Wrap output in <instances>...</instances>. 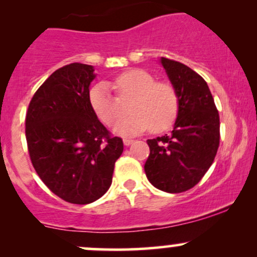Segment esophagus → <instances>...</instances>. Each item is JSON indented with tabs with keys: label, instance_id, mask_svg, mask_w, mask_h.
I'll return each mask as SVG.
<instances>
[{
	"label": "esophagus",
	"instance_id": "1",
	"mask_svg": "<svg viewBox=\"0 0 257 257\" xmlns=\"http://www.w3.org/2000/svg\"><path fill=\"white\" fill-rule=\"evenodd\" d=\"M133 143H134V140H132V139H123V144H124L125 146L132 145Z\"/></svg>",
	"mask_w": 257,
	"mask_h": 257
}]
</instances>
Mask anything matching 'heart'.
<instances>
[{"mask_svg":"<svg viewBox=\"0 0 257 257\" xmlns=\"http://www.w3.org/2000/svg\"><path fill=\"white\" fill-rule=\"evenodd\" d=\"M117 96L112 95L105 82H100L89 91V104L96 117L112 125L124 117L125 106L133 113L118 124L113 132L118 135H134L151 128L161 133L170 128L179 113V96L172 84L156 82L150 72L131 69L119 73L111 82Z\"/></svg>","mask_w":257,"mask_h":257,"instance_id":"obj_1","label":"heart"}]
</instances>
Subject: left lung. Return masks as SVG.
I'll return each instance as SVG.
<instances>
[{
	"label": "left lung",
	"mask_w": 257,
	"mask_h": 257,
	"mask_svg": "<svg viewBox=\"0 0 257 257\" xmlns=\"http://www.w3.org/2000/svg\"><path fill=\"white\" fill-rule=\"evenodd\" d=\"M179 96V113L169 135L150 139L147 179L158 190L180 193L200 181L220 144V117L206 82L179 61L161 58Z\"/></svg>",
	"instance_id": "obj_1"
}]
</instances>
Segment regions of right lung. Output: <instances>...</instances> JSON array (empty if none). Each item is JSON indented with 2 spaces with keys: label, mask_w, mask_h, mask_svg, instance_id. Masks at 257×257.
I'll return each mask as SVG.
<instances>
[{
  "label": "right lung",
  "mask_w": 257,
  "mask_h": 257,
  "mask_svg": "<svg viewBox=\"0 0 257 257\" xmlns=\"http://www.w3.org/2000/svg\"><path fill=\"white\" fill-rule=\"evenodd\" d=\"M91 65L73 63L53 72L32 96L25 120L30 159L44 185L61 199L89 204L107 192L123 152L91 110Z\"/></svg>",
  "instance_id": "obj_1"
}]
</instances>
